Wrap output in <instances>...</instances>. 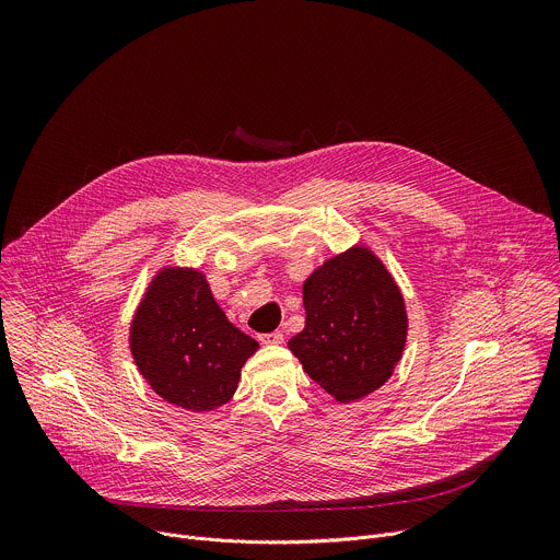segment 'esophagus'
<instances>
[{"label": "esophagus", "mask_w": 560, "mask_h": 560, "mask_svg": "<svg viewBox=\"0 0 560 560\" xmlns=\"http://www.w3.org/2000/svg\"><path fill=\"white\" fill-rule=\"evenodd\" d=\"M283 339H285L283 332H268V335L259 337V341L266 346H279V343H283Z\"/></svg>", "instance_id": "esophagus-1"}]
</instances>
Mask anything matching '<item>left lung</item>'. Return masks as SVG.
I'll list each match as a JSON object with an SVG mask.
<instances>
[{
    "label": "left lung",
    "instance_id": "left-lung-1",
    "mask_svg": "<svg viewBox=\"0 0 560 560\" xmlns=\"http://www.w3.org/2000/svg\"><path fill=\"white\" fill-rule=\"evenodd\" d=\"M305 328L288 341L312 381L339 404L378 389L401 361L408 312L383 261L354 246L303 281Z\"/></svg>",
    "mask_w": 560,
    "mask_h": 560
}]
</instances>
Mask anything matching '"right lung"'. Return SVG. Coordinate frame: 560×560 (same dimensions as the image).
I'll use <instances>...</instances> for the list:
<instances>
[{
    "label": "right lung",
    "instance_id": "obj_1",
    "mask_svg": "<svg viewBox=\"0 0 560 560\" xmlns=\"http://www.w3.org/2000/svg\"><path fill=\"white\" fill-rule=\"evenodd\" d=\"M130 352L148 385L168 404L210 412L228 404L259 343L234 328L206 275L162 268L130 324Z\"/></svg>",
    "mask_w": 560,
    "mask_h": 560
}]
</instances>
